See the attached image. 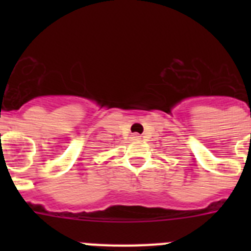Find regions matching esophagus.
I'll return each instance as SVG.
<instances>
[{
    "instance_id": "esophagus-1",
    "label": "esophagus",
    "mask_w": 251,
    "mask_h": 251,
    "mask_svg": "<svg viewBox=\"0 0 251 251\" xmlns=\"http://www.w3.org/2000/svg\"><path fill=\"white\" fill-rule=\"evenodd\" d=\"M132 139L133 141H139V139H141V136H139V134H133Z\"/></svg>"
}]
</instances>
